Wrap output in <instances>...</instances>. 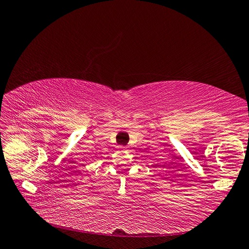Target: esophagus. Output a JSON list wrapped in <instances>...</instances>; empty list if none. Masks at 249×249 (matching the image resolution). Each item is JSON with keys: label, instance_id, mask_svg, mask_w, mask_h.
<instances>
[{"label": "esophagus", "instance_id": "obj_1", "mask_svg": "<svg viewBox=\"0 0 249 249\" xmlns=\"http://www.w3.org/2000/svg\"><path fill=\"white\" fill-rule=\"evenodd\" d=\"M122 149H124V150H125V149H126V146H123V147H122Z\"/></svg>", "mask_w": 249, "mask_h": 249}]
</instances>
